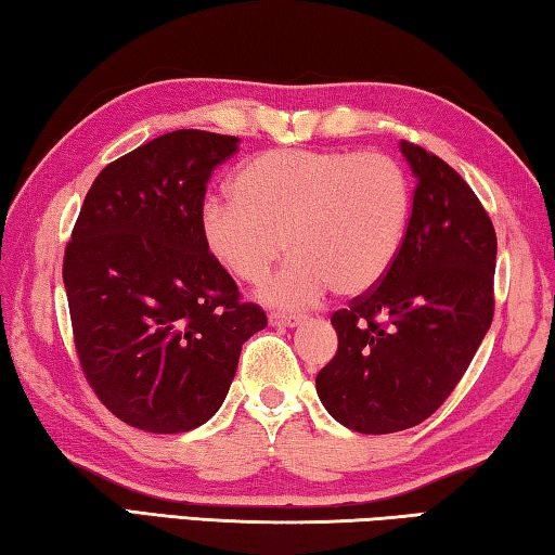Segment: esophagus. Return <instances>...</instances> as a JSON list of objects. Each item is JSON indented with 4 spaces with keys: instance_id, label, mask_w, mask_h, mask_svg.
Masks as SVG:
<instances>
[{
    "instance_id": "esophagus-1",
    "label": "esophagus",
    "mask_w": 555,
    "mask_h": 555,
    "mask_svg": "<svg viewBox=\"0 0 555 555\" xmlns=\"http://www.w3.org/2000/svg\"><path fill=\"white\" fill-rule=\"evenodd\" d=\"M300 321H304V315H298V313H269V323L271 325L296 327Z\"/></svg>"
}]
</instances>
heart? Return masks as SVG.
<instances>
[{"instance_id":"heart-1","label":"heart","mask_w":555,"mask_h":555,"mask_svg":"<svg viewBox=\"0 0 555 555\" xmlns=\"http://www.w3.org/2000/svg\"><path fill=\"white\" fill-rule=\"evenodd\" d=\"M411 185L379 152L271 149L232 178V198L201 212L205 249L244 284L294 259L261 291L269 304L300 308L327 288L362 296L387 276L406 237Z\"/></svg>"}]
</instances>
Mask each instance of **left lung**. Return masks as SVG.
<instances>
[{
	"label": "left lung",
	"instance_id": "left-lung-1",
	"mask_svg": "<svg viewBox=\"0 0 555 555\" xmlns=\"http://www.w3.org/2000/svg\"><path fill=\"white\" fill-rule=\"evenodd\" d=\"M416 188L406 237L377 286L331 315L337 352L318 372L323 406L382 436L436 413L492 325L496 234L463 176L401 142Z\"/></svg>",
	"mask_w": 555,
	"mask_h": 555
}]
</instances>
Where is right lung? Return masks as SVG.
Instances as JSON below:
<instances>
[{"label":"right lung","mask_w":555,"mask_h":555,"mask_svg":"<svg viewBox=\"0 0 555 555\" xmlns=\"http://www.w3.org/2000/svg\"><path fill=\"white\" fill-rule=\"evenodd\" d=\"M237 142L178 129L119 156L92 183L65 247L82 374L117 418L149 434L212 418L244 340L267 327L201 237L210 173Z\"/></svg>","instance_id":"obj_1"}]
</instances>
